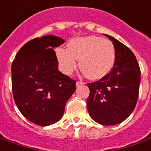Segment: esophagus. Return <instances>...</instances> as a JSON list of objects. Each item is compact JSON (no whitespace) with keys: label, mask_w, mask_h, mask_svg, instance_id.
Instances as JSON below:
<instances>
[{"label":"esophagus","mask_w":151,"mask_h":151,"mask_svg":"<svg viewBox=\"0 0 151 151\" xmlns=\"http://www.w3.org/2000/svg\"><path fill=\"white\" fill-rule=\"evenodd\" d=\"M83 84H84V83L80 82V81H77L76 83V85L77 88H79V87H80V86H81V85H83Z\"/></svg>","instance_id":"1"}]
</instances>
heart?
I'll return each instance as SVG.
<instances>
[{"label":"heart","mask_w":151,"mask_h":151,"mask_svg":"<svg viewBox=\"0 0 151 151\" xmlns=\"http://www.w3.org/2000/svg\"><path fill=\"white\" fill-rule=\"evenodd\" d=\"M55 55L60 68L65 75H71L80 60V67L90 80H100L113 68L116 59L111 42L96 36L71 39L68 47H58Z\"/></svg>","instance_id":"heart-1"}]
</instances>
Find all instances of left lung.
<instances>
[{"label": "left lung", "instance_id": "8db88e82", "mask_svg": "<svg viewBox=\"0 0 151 151\" xmlns=\"http://www.w3.org/2000/svg\"><path fill=\"white\" fill-rule=\"evenodd\" d=\"M105 36L113 42L115 63L109 74L88 83L90 95L87 106L96 123L113 126L123 122L133 112L139 97L141 72L131 50L114 37Z\"/></svg>", "mask_w": 151, "mask_h": 151}]
</instances>
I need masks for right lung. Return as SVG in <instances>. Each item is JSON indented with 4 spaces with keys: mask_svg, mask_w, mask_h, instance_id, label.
Listing matches in <instances>:
<instances>
[{
    "mask_svg": "<svg viewBox=\"0 0 151 151\" xmlns=\"http://www.w3.org/2000/svg\"><path fill=\"white\" fill-rule=\"evenodd\" d=\"M61 37L47 35L28 41L12 64V93L18 109L37 125H52L63 117L65 105L76 90V81L58 70L55 47Z\"/></svg>",
    "mask_w": 151,
    "mask_h": 151,
    "instance_id": "obj_1",
    "label": "right lung"
}]
</instances>
